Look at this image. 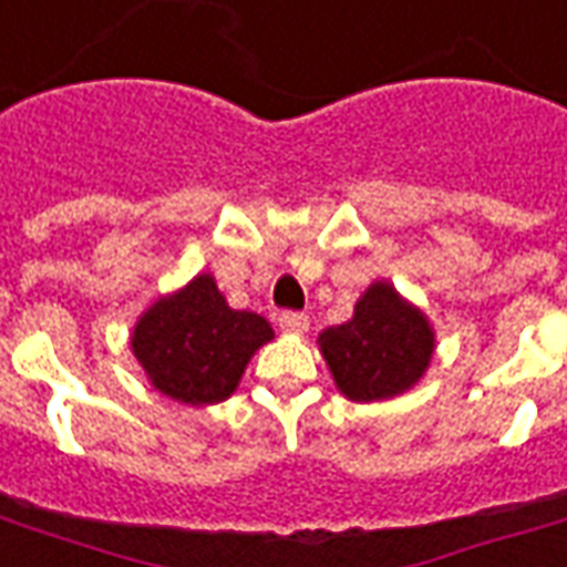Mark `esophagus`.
<instances>
[{
	"label": "esophagus",
	"instance_id": "34e87169",
	"mask_svg": "<svg viewBox=\"0 0 567 567\" xmlns=\"http://www.w3.org/2000/svg\"><path fill=\"white\" fill-rule=\"evenodd\" d=\"M279 327H282L285 333H306L309 330V318L303 312H282L279 316Z\"/></svg>",
	"mask_w": 567,
	"mask_h": 567
}]
</instances>
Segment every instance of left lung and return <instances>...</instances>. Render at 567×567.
I'll return each mask as SVG.
<instances>
[{
  "label": "left lung",
  "mask_w": 567,
  "mask_h": 567,
  "mask_svg": "<svg viewBox=\"0 0 567 567\" xmlns=\"http://www.w3.org/2000/svg\"><path fill=\"white\" fill-rule=\"evenodd\" d=\"M337 388L354 402H379L414 388L430 367L435 333L417 306L390 282H372L346 324L318 337Z\"/></svg>",
  "instance_id": "left-lung-1"
}]
</instances>
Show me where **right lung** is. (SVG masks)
<instances>
[{
	"instance_id": "1",
	"label": "right lung",
	"mask_w": 567,
	"mask_h": 567,
	"mask_svg": "<svg viewBox=\"0 0 567 567\" xmlns=\"http://www.w3.org/2000/svg\"><path fill=\"white\" fill-rule=\"evenodd\" d=\"M272 339L267 318L230 309L209 272L158 297L132 333V351L158 393L186 405L228 400L251 354Z\"/></svg>"
}]
</instances>
